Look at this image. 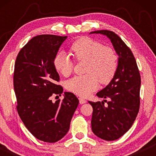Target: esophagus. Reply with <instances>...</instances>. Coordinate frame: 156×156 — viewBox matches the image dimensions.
<instances>
[{
	"label": "esophagus",
	"instance_id": "34e87169",
	"mask_svg": "<svg viewBox=\"0 0 156 156\" xmlns=\"http://www.w3.org/2000/svg\"><path fill=\"white\" fill-rule=\"evenodd\" d=\"M79 100H80V103L81 104H85L87 102L86 100L84 99H83V98H79Z\"/></svg>",
	"mask_w": 156,
	"mask_h": 156
}]
</instances>
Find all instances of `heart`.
<instances>
[{
    "label": "heart",
    "instance_id": "b5f03b06",
    "mask_svg": "<svg viewBox=\"0 0 156 156\" xmlns=\"http://www.w3.org/2000/svg\"><path fill=\"white\" fill-rule=\"evenodd\" d=\"M71 51L76 61H86L84 75L75 76L66 82L67 90L81 97H87L99 84L109 83L118 68L119 57L114 49L90 37H82L74 42ZM57 72L64 76L72 74L74 63L65 52H59L53 59Z\"/></svg>",
    "mask_w": 156,
    "mask_h": 156
}]
</instances>
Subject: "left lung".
<instances>
[{"mask_svg":"<svg viewBox=\"0 0 156 156\" xmlns=\"http://www.w3.org/2000/svg\"><path fill=\"white\" fill-rule=\"evenodd\" d=\"M90 33L107 36L119 55L114 78L97 94V97L109 100L108 105L104 106V101H89L93 108L91 121L93 133L103 140H114L129 131L139 111V70L131 50L116 33L106 30Z\"/></svg>","mask_w":156,"mask_h":156,"instance_id":"8db88e82","label":"left lung"}]
</instances>
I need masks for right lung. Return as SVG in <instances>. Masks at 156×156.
<instances>
[{
  "label": "right lung",
  "instance_id": "add662e5",
  "mask_svg": "<svg viewBox=\"0 0 156 156\" xmlns=\"http://www.w3.org/2000/svg\"><path fill=\"white\" fill-rule=\"evenodd\" d=\"M67 37L35 36L21 49L15 63L17 111L28 131L44 142H57L67 134L79 104L71 92H65L62 101L51 100L52 96L63 92L62 87L56 84L59 76L53 59Z\"/></svg>",
  "mask_w": 156,
  "mask_h": 156
}]
</instances>
